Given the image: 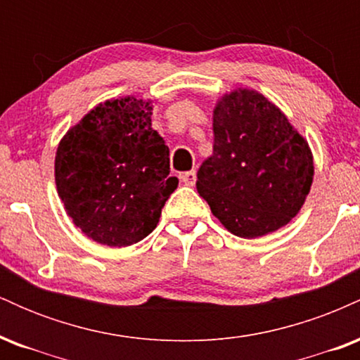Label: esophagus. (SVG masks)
I'll list each match as a JSON object with an SVG mask.
<instances>
[{
    "label": "esophagus",
    "instance_id": "34e87169",
    "mask_svg": "<svg viewBox=\"0 0 360 360\" xmlns=\"http://www.w3.org/2000/svg\"><path fill=\"white\" fill-rule=\"evenodd\" d=\"M181 183H184L186 186H194L196 183V171H188V172H183V174L179 176Z\"/></svg>",
    "mask_w": 360,
    "mask_h": 360
}]
</instances>
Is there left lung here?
Wrapping results in <instances>:
<instances>
[{
  "label": "left lung",
  "instance_id": "obj_1",
  "mask_svg": "<svg viewBox=\"0 0 360 360\" xmlns=\"http://www.w3.org/2000/svg\"><path fill=\"white\" fill-rule=\"evenodd\" d=\"M213 154L196 188L229 232H276L295 218L313 183V154L274 103L254 89L223 94L213 110Z\"/></svg>",
  "mask_w": 360,
  "mask_h": 360
}]
</instances>
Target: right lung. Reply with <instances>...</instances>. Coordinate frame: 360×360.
I'll return each instance as SVG.
<instances>
[{
	"label": "right lung",
	"instance_id": "obj_1",
	"mask_svg": "<svg viewBox=\"0 0 360 360\" xmlns=\"http://www.w3.org/2000/svg\"><path fill=\"white\" fill-rule=\"evenodd\" d=\"M152 101L134 96L94 106L56 154V186L86 237L108 247L146 238L177 188L169 147L152 128Z\"/></svg>",
	"mask_w": 360,
	"mask_h": 360
}]
</instances>
